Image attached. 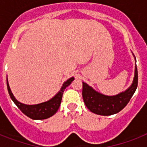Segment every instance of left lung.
Returning a JSON list of instances; mask_svg holds the SVG:
<instances>
[{
  "mask_svg": "<svg viewBox=\"0 0 147 147\" xmlns=\"http://www.w3.org/2000/svg\"><path fill=\"white\" fill-rule=\"evenodd\" d=\"M134 57L135 59L134 77L132 84L124 92L112 96L105 95L95 91L87 83L82 82L83 100L90 111L98 115L109 116L120 112L127 105L137 89L138 83V74L136 65L137 61L134 55Z\"/></svg>",
  "mask_w": 147,
  "mask_h": 147,
  "instance_id": "obj_1",
  "label": "left lung"
}]
</instances>
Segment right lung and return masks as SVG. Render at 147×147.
<instances>
[{
  "mask_svg": "<svg viewBox=\"0 0 147 147\" xmlns=\"http://www.w3.org/2000/svg\"><path fill=\"white\" fill-rule=\"evenodd\" d=\"M74 79H75L74 77H71L70 78H69L68 80L63 83L59 91L53 98L49 99V100L40 103L37 105H25V104L20 102L19 100H17L10 90L7 78V86L8 93L10 94V98L12 99L15 105H17V107L25 115L33 120H44V119L49 118L57 112L60 104H61L62 94H63L65 89L71 84Z\"/></svg>",
  "mask_w": 147,
  "mask_h": 147,
  "instance_id": "right-lung-1",
  "label": "right lung"
}]
</instances>
